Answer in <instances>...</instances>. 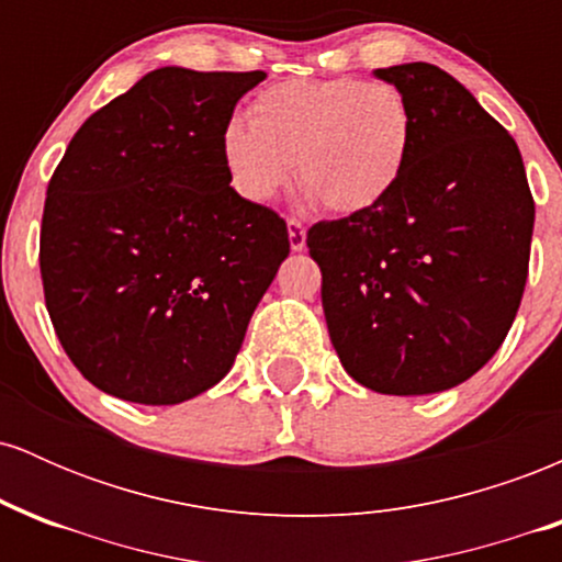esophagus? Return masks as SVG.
<instances>
[{
  "instance_id": "obj_1",
  "label": "esophagus",
  "mask_w": 562,
  "mask_h": 562,
  "mask_svg": "<svg viewBox=\"0 0 562 562\" xmlns=\"http://www.w3.org/2000/svg\"><path fill=\"white\" fill-rule=\"evenodd\" d=\"M288 240L293 250L306 248V227H303L299 218H288Z\"/></svg>"
}]
</instances>
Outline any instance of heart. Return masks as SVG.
I'll use <instances>...</instances> for the list:
<instances>
[{"instance_id": "b5f03b06", "label": "heart", "mask_w": 562, "mask_h": 562, "mask_svg": "<svg viewBox=\"0 0 562 562\" xmlns=\"http://www.w3.org/2000/svg\"><path fill=\"white\" fill-rule=\"evenodd\" d=\"M415 145V113L391 81L290 79L232 121L222 158L232 190L267 205L295 173L312 203L333 214L378 209L402 182Z\"/></svg>"}]
</instances>
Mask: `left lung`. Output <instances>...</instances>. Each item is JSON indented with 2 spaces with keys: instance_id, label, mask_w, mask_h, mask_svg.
Segmentation results:
<instances>
[{
  "instance_id": "obj_1",
  "label": "left lung",
  "mask_w": 562,
  "mask_h": 562,
  "mask_svg": "<svg viewBox=\"0 0 562 562\" xmlns=\"http://www.w3.org/2000/svg\"><path fill=\"white\" fill-rule=\"evenodd\" d=\"M415 113L402 182L378 209L308 229L340 364L364 389L423 396L465 383L520 299L533 198L518 145L447 70L378 68Z\"/></svg>"
}]
</instances>
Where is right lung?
<instances>
[{"mask_svg":"<svg viewBox=\"0 0 562 562\" xmlns=\"http://www.w3.org/2000/svg\"><path fill=\"white\" fill-rule=\"evenodd\" d=\"M267 79L166 66L83 121L49 179L44 301L89 383L134 404H179L235 364L288 259V227L229 187L222 134Z\"/></svg>","mask_w":562,"mask_h":562,"instance_id":"right-lung-1","label":"right lung"}]
</instances>
